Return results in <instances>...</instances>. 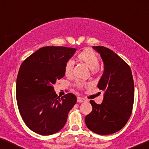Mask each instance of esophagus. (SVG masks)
Here are the masks:
<instances>
[{"label":"esophagus","instance_id":"34e87169","mask_svg":"<svg viewBox=\"0 0 149 149\" xmlns=\"http://www.w3.org/2000/svg\"><path fill=\"white\" fill-rule=\"evenodd\" d=\"M77 102H79V103H81V102H86V99H84V98H83V97H77Z\"/></svg>","mask_w":149,"mask_h":149}]
</instances>
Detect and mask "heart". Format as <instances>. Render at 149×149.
<instances>
[{
	"label": "heart",
	"mask_w": 149,
	"mask_h": 149,
	"mask_svg": "<svg viewBox=\"0 0 149 149\" xmlns=\"http://www.w3.org/2000/svg\"><path fill=\"white\" fill-rule=\"evenodd\" d=\"M77 58L82 62H84L90 70H92L93 73L97 72L100 65L99 59L96 53L93 52L92 51L89 49L83 51L77 55ZM74 65V63L72 59H69L65 63V67H64V73L67 77H70L73 75ZM75 86L78 89L82 90L86 86H89V84L84 81H77L75 84Z\"/></svg>",
	"instance_id": "heart-1"
}]
</instances>
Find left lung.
Here are the masks:
<instances>
[{
	"mask_svg": "<svg viewBox=\"0 0 149 149\" xmlns=\"http://www.w3.org/2000/svg\"><path fill=\"white\" fill-rule=\"evenodd\" d=\"M93 48L104 61V74L97 88L104 92V97L101 104L91 100L92 111L86 116L85 123L92 132L111 134L121 130L131 116L134 81L130 66L116 53L103 46Z\"/></svg>",
	"mask_w": 149,
	"mask_h": 149,
	"instance_id": "8db88e82",
	"label": "left lung"
}]
</instances>
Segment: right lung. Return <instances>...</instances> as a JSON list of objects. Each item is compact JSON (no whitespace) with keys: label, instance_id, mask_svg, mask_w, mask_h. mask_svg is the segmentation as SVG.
I'll return each mask as SVG.
<instances>
[{"label":"right lung","instance_id":"1","mask_svg":"<svg viewBox=\"0 0 149 149\" xmlns=\"http://www.w3.org/2000/svg\"><path fill=\"white\" fill-rule=\"evenodd\" d=\"M75 48L44 47L22 63L17 77L16 97L20 114L32 131L41 135L58 132L65 125L77 97L69 93L60 97L53 84L64 77L65 64Z\"/></svg>","mask_w":149,"mask_h":149}]
</instances>
